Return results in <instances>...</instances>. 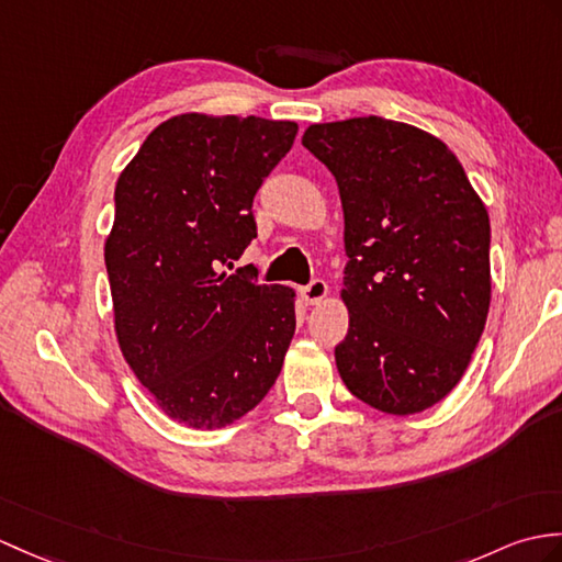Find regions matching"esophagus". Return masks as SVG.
<instances>
[{"label":"esophagus","mask_w":562,"mask_h":562,"mask_svg":"<svg viewBox=\"0 0 562 562\" xmlns=\"http://www.w3.org/2000/svg\"><path fill=\"white\" fill-rule=\"evenodd\" d=\"M302 296H304V302H306L308 306L321 304L323 299L328 296V284H325L323 280H313V282H308L306 286H302Z\"/></svg>","instance_id":"1"}]
</instances>
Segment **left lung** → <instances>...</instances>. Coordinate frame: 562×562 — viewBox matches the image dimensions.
Instances as JSON below:
<instances>
[{
	"mask_svg": "<svg viewBox=\"0 0 562 562\" xmlns=\"http://www.w3.org/2000/svg\"><path fill=\"white\" fill-rule=\"evenodd\" d=\"M302 143L333 172L345 213L342 383L385 414L434 407L486 325V205L446 143L412 124L355 116L311 124Z\"/></svg>",
	"mask_w": 562,
	"mask_h": 562,
	"instance_id": "obj_1",
	"label": "left lung"
}]
</instances>
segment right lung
Segmentation results:
<instances>
[{"label":"right lung","instance_id":"add662e5","mask_svg":"<svg viewBox=\"0 0 562 562\" xmlns=\"http://www.w3.org/2000/svg\"><path fill=\"white\" fill-rule=\"evenodd\" d=\"M296 128L177 114L153 128L116 179L104 239L116 342L160 409L189 428L241 419L282 371L294 290L220 266L256 237L254 195Z\"/></svg>","mask_w":562,"mask_h":562}]
</instances>
